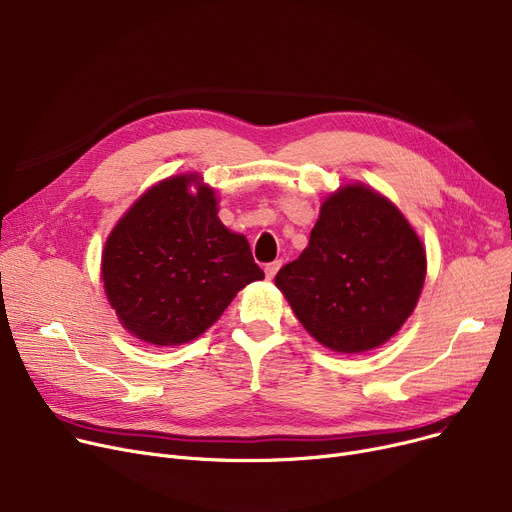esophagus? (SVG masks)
<instances>
[{"label":"esophagus","instance_id":"1","mask_svg":"<svg viewBox=\"0 0 512 512\" xmlns=\"http://www.w3.org/2000/svg\"><path fill=\"white\" fill-rule=\"evenodd\" d=\"M280 265H282V261H272V263H265V276H267V280H272L276 274H278V270H280Z\"/></svg>","mask_w":512,"mask_h":512}]
</instances>
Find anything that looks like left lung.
<instances>
[{"instance_id": "8db88e82", "label": "left lung", "mask_w": 512, "mask_h": 512, "mask_svg": "<svg viewBox=\"0 0 512 512\" xmlns=\"http://www.w3.org/2000/svg\"><path fill=\"white\" fill-rule=\"evenodd\" d=\"M425 280V249L388 199L344 186L321 205L309 247L276 276L305 330L336 353H363L394 336Z\"/></svg>"}]
</instances>
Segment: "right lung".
Wrapping results in <instances>:
<instances>
[{
  "instance_id": "obj_1",
  "label": "right lung",
  "mask_w": 512,
  "mask_h": 512,
  "mask_svg": "<svg viewBox=\"0 0 512 512\" xmlns=\"http://www.w3.org/2000/svg\"><path fill=\"white\" fill-rule=\"evenodd\" d=\"M176 176L147 191L103 249L101 276L122 326L137 338L176 346L205 332L236 292L263 272L245 236L218 218L213 191Z\"/></svg>"
}]
</instances>
